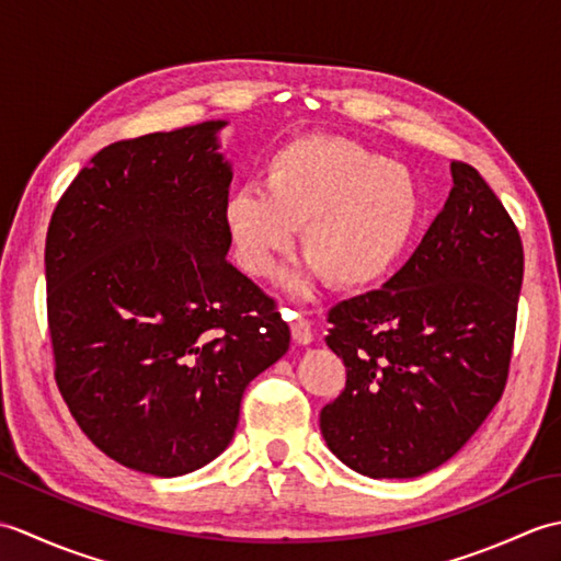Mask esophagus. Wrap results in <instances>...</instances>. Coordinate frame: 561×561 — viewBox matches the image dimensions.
<instances>
[{"mask_svg": "<svg viewBox=\"0 0 561 561\" xmlns=\"http://www.w3.org/2000/svg\"><path fill=\"white\" fill-rule=\"evenodd\" d=\"M289 325H291V337L296 344H311L313 342V323L299 313H289Z\"/></svg>", "mask_w": 561, "mask_h": 561, "instance_id": "1", "label": "esophagus"}]
</instances>
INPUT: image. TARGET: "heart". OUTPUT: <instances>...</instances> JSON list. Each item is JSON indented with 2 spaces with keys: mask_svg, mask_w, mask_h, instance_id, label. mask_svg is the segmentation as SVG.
Listing matches in <instances>:
<instances>
[{
  "mask_svg": "<svg viewBox=\"0 0 561 561\" xmlns=\"http://www.w3.org/2000/svg\"><path fill=\"white\" fill-rule=\"evenodd\" d=\"M224 202L236 260L253 277L272 272L301 231V253L337 289H364L410 253L426 217L422 181L408 165L340 137H299Z\"/></svg>",
  "mask_w": 561,
  "mask_h": 561,
  "instance_id": "b5f03b06",
  "label": "heart"
}]
</instances>
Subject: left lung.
<instances>
[{
    "label": "left lung",
    "instance_id": "8db88e82",
    "mask_svg": "<svg viewBox=\"0 0 561 561\" xmlns=\"http://www.w3.org/2000/svg\"><path fill=\"white\" fill-rule=\"evenodd\" d=\"M453 190L412 257L380 289L330 308L347 383L320 410L328 448L366 478L408 480L468 444L502 400L514 352L523 243L484 178Z\"/></svg>",
    "mask_w": 561,
    "mask_h": 561
}]
</instances>
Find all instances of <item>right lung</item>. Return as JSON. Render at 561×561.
Wrapping results in <instances>:
<instances>
[{
    "mask_svg": "<svg viewBox=\"0 0 561 561\" xmlns=\"http://www.w3.org/2000/svg\"><path fill=\"white\" fill-rule=\"evenodd\" d=\"M224 125L101 149L47 226L57 388L105 456L157 478L229 446L248 383L291 340L272 296L226 260Z\"/></svg>",
    "mask_w": 561,
    "mask_h": 561,
    "instance_id": "right-lung-1",
    "label": "right lung"
}]
</instances>
